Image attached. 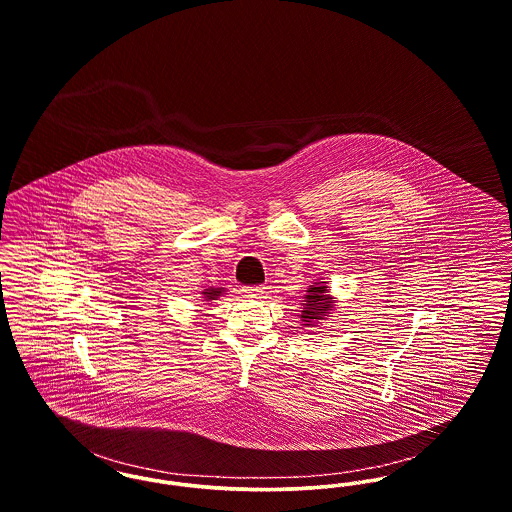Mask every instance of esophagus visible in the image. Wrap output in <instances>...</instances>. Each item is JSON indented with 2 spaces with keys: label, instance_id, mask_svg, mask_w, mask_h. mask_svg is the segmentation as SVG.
<instances>
[{
  "label": "esophagus",
  "instance_id": "1",
  "mask_svg": "<svg viewBox=\"0 0 512 512\" xmlns=\"http://www.w3.org/2000/svg\"><path fill=\"white\" fill-rule=\"evenodd\" d=\"M264 287H243L241 294L243 298H262L264 296Z\"/></svg>",
  "mask_w": 512,
  "mask_h": 512
}]
</instances>
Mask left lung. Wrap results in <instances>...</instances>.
<instances>
[{"instance_id": "8db88e82", "label": "left lung", "mask_w": 512, "mask_h": 512, "mask_svg": "<svg viewBox=\"0 0 512 512\" xmlns=\"http://www.w3.org/2000/svg\"><path fill=\"white\" fill-rule=\"evenodd\" d=\"M336 298L331 294L329 281L319 279L313 281L312 285L306 290V294L300 300V310H298V319H300V327L298 329H306L308 333H313L312 329H317L325 319L333 317L334 308H336Z\"/></svg>"}]
</instances>
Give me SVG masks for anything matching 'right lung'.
<instances>
[{
  "instance_id": "right-lung-1",
  "label": "right lung",
  "mask_w": 512,
  "mask_h": 512,
  "mask_svg": "<svg viewBox=\"0 0 512 512\" xmlns=\"http://www.w3.org/2000/svg\"><path fill=\"white\" fill-rule=\"evenodd\" d=\"M227 290L225 289H204L200 294H202V302H214V300H218L220 296H223Z\"/></svg>"
}]
</instances>
